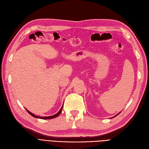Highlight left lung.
I'll use <instances>...</instances> for the list:
<instances>
[{
	"label": "left lung",
	"mask_w": 149,
	"mask_h": 149,
	"mask_svg": "<svg viewBox=\"0 0 149 149\" xmlns=\"http://www.w3.org/2000/svg\"><path fill=\"white\" fill-rule=\"evenodd\" d=\"M118 114H117V115H118ZM117 115H116V116H117Z\"/></svg>",
	"instance_id": "8db88e82"
}]
</instances>
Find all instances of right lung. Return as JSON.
<instances>
[{
    "instance_id": "right-lung-1",
    "label": "right lung",
    "mask_w": 149,
    "mask_h": 149,
    "mask_svg": "<svg viewBox=\"0 0 149 149\" xmlns=\"http://www.w3.org/2000/svg\"><path fill=\"white\" fill-rule=\"evenodd\" d=\"M62 107H63V106L62 107V108H61V109L59 110V111L57 113V114H54V115H53V116H48V117H40V116H35V114H33L32 113H31V112H30L29 111H28V110L26 109V111H27V112L29 113L30 115H31V116H33V117H34V118H40V119H52V118H56V117H57L59 115V114L61 113V111H62Z\"/></svg>"
}]
</instances>
